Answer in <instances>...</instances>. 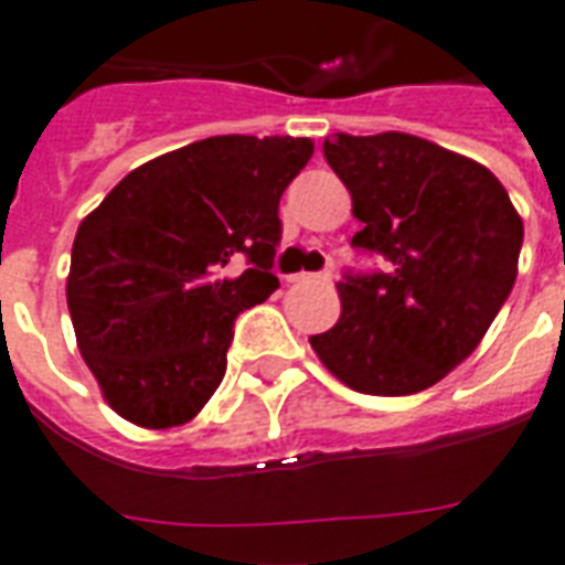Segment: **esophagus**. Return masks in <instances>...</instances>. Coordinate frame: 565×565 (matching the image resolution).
Wrapping results in <instances>:
<instances>
[{
  "mask_svg": "<svg viewBox=\"0 0 565 565\" xmlns=\"http://www.w3.org/2000/svg\"><path fill=\"white\" fill-rule=\"evenodd\" d=\"M290 281H296V284H331V275H328V273H299V275H292Z\"/></svg>",
  "mask_w": 565,
  "mask_h": 565,
  "instance_id": "1",
  "label": "esophagus"
}]
</instances>
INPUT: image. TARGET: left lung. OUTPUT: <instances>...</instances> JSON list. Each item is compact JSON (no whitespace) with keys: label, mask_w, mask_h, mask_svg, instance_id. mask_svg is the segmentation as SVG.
Wrapping results in <instances>:
<instances>
[{"label":"left lung","mask_w":565,"mask_h":565,"mask_svg":"<svg viewBox=\"0 0 565 565\" xmlns=\"http://www.w3.org/2000/svg\"><path fill=\"white\" fill-rule=\"evenodd\" d=\"M322 149L363 222L352 246L386 266L337 284L343 313L310 345L358 393L428 390L478 349L508 301L522 216L487 167L422 137L334 135Z\"/></svg>","instance_id":"1"}]
</instances>
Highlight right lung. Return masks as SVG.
I'll return each mask as SVG.
<instances>
[{
    "label": "right lung",
    "mask_w": 565,
    "mask_h": 565,
    "mask_svg": "<svg viewBox=\"0 0 565 565\" xmlns=\"http://www.w3.org/2000/svg\"><path fill=\"white\" fill-rule=\"evenodd\" d=\"M310 154L308 137H207L128 172L84 216L66 305L122 419L175 428L216 393L234 319L278 290V202ZM237 256L249 269L222 279Z\"/></svg>",
    "instance_id": "obj_1"
}]
</instances>
